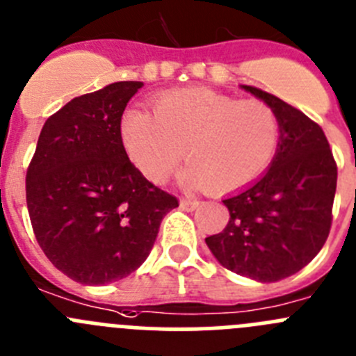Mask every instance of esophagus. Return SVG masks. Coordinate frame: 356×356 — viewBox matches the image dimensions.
<instances>
[{
	"instance_id": "1",
	"label": "esophagus",
	"mask_w": 356,
	"mask_h": 356,
	"mask_svg": "<svg viewBox=\"0 0 356 356\" xmlns=\"http://www.w3.org/2000/svg\"><path fill=\"white\" fill-rule=\"evenodd\" d=\"M180 207H181V210L194 211V210H197V208L201 207V201H197V200H181Z\"/></svg>"
}]
</instances>
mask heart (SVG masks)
Instances as JSON below:
<instances>
[{
    "mask_svg": "<svg viewBox=\"0 0 356 356\" xmlns=\"http://www.w3.org/2000/svg\"><path fill=\"white\" fill-rule=\"evenodd\" d=\"M120 134L136 168L155 184L172 175L184 148L188 180L234 191L270 168L279 148L280 122L261 100L178 90L156 97L153 114L125 111Z\"/></svg>",
    "mask_w": 356,
    "mask_h": 356,
    "instance_id": "obj_1",
    "label": "heart"
}]
</instances>
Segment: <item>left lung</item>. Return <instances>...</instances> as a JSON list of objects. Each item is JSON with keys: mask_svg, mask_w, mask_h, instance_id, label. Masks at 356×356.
<instances>
[{"mask_svg": "<svg viewBox=\"0 0 356 356\" xmlns=\"http://www.w3.org/2000/svg\"><path fill=\"white\" fill-rule=\"evenodd\" d=\"M243 90L277 113L279 148L259 180L222 201L229 222L207 245L224 268L273 282L309 265L327 242L337 164L318 123L272 93Z\"/></svg>", "mask_w": 356, "mask_h": 356, "instance_id": "obj_1", "label": "left lung"}]
</instances>
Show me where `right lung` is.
Returning <instances> with one entry per match:
<instances>
[{"label":"right lung","instance_id":"obj_1","mask_svg":"<svg viewBox=\"0 0 356 356\" xmlns=\"http://www.w3.org/2000/svg\"><path fill=\"white\" fill-rule=\"evenodd\" d=\"M143 86L120 81L76 97L49 116L26 171V203L38 245L60 272L100 286L138 270L178 197L130 162L120 134Z\"/></svg>","mask_w":356,"mask_h":356}]
</instances>
